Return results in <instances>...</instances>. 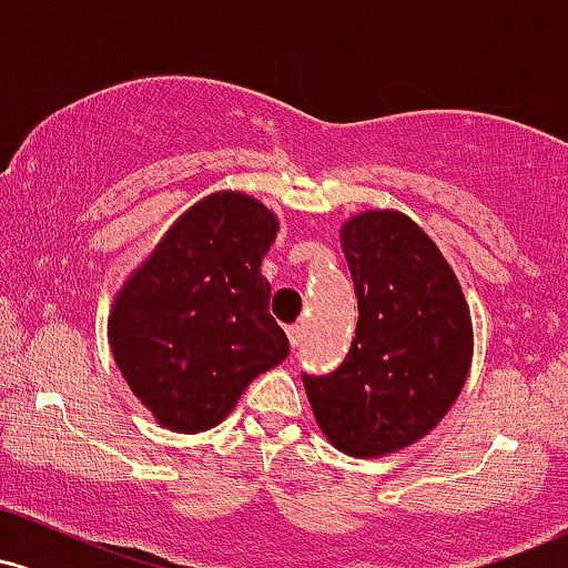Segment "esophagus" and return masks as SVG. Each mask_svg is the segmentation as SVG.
I'll list each match as a JSON object with an SVG mask.
<instances>
[{"label": "esophagus", "instance_id": "esophagus-1", "mask_svg": "<svg viewBox=\"0 0 568 568\" xmlns=\"http://www.w3.org/2000/svg\"><path fill=\"white\" fill-rule=\"evenodd\" d=\"M285 334H288V342H291L293 349L302 347V338H304V328H302V325H291V328L285 331Z\"/></svg>", "mask_w": 568, "mask_h": 568}]
</instances>
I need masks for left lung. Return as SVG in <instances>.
Masks as SVG:
<instances>
[{"mask_svg": "<svg viewBox=\"0 0 568 568\" xmlns=\"http://www.w3.org/2000/svg\"><path fill=\"white\" fill-rule=\"evenodd\" d=\"M357 296L349 355L304 376L317 427L338 452L376 459L422 440L448 414L473 363L470 306L433 237L400 211L342 224Z\"/></svg>", "mask_w": 568, "mask_h": 568, "instance_id": "1", "label": "left lung"}]
</instances>
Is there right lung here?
Instances as JSON below:
<instances>
[{
  "label": "right lung",
  "instance_id": "obj_1",
  "mask_svg": "<svg viewBox=\"0 0 568 568\" xmlns=\"http://www.w3.org/2000/svg\"><path fill=\"white\" fill-rule=\"evenodd\" d=\"M277 232L264 202L213 192L181 213L116 291L114 363L158 425L184 435L216 427L247 384L288 357L262 277Z\"/></svg>",
  "mask_w": 568,
  "mask_h": 568
}]
</instances>
